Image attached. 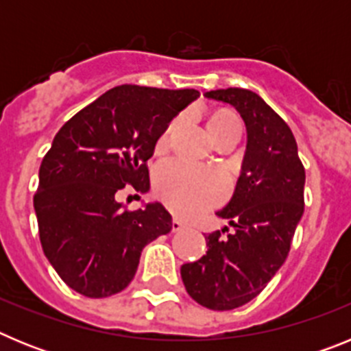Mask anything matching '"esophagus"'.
<instances>
[{
	"mask_svg": "<svg viewBox=\"0 0 351 351\" xmlns=\"http://www.w3.org/2000/svg\"><path fill=\"white\" fill-rule=\"evenodd\" d=\"M182 228H184V223H182L179 218H173L172 219V232H179V230H182Z\"/></svg>",
	"mask_w": 351,
	"mask_h": 351,
	"instance_id": "34e87169",
	"label": "esophagus"
}]
</instances>
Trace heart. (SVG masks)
I'll return each instance as SVG.
<instances>
[{"mask_svg":"<svg viewBox=\"0 0 351 351\" xmlns=\"http://www.w3.org/2000/svg\"><path fill=\"white\" fill-rule=\"evenodd\" d=\"M207 132L213 142L218 138L237 135L241 137V121L234 112L219 108L207 117ZM169 133H161L156 142V151H165L169 144ZM154 188L158 197L176 213L182 216L204 210L219 202L226 191V181L216 170L197 169L181 161H169L156 172Z\"/></svg>","mask_w":351,"mask_h":351,"instance_id":"1","label":"heart"}]
</instances>
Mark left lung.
I'll use <instances>...</instances> for the list:
<instances>
[{
  "mask_svg": "<svg viewBox=\"0 0 351 351\" xmlns=\"http://www.w3.org/2000/svg\"><path fill=\"white\" fill-rule=\"evenodd\" d=\"M246 125V153L232 198L216 210L228 226L206 235L207 253L184 263L186 291L204 308L228 311L255 299L280 271L304 213L306 172L291 130L250 89L204 93Z\"/></svg>",
  "mask_w": 351,
  "mask_h": 351,
  "instance_id": "left-lung-1",
  "label": "left lung"
}]
</instances>
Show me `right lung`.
<instances>
[{
  "label": "right lung",
  "instance_id": "add662e5",
  "mask_svg": "<svg viewBox=\"0 0 351 351\" xmlns=\"http://www.w3.org/2000/svg\"><path fill=\"white\" fill-rule=\"evenodd\" d=\"M198 96L123 84L56 133L33 204L43 253L71 290L91 299L125 290L145 244L172 230L160 202L126 210L116 195L125 186L149 191L145 163L158 138Z\"/></svg>",
  "mask_w": 351,
  "mask_h": 351
}]
</instances>
